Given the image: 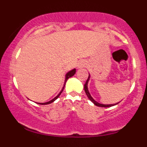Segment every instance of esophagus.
Instances as JSON below:
<instances>
[{
	"instance_id": "esophagus-1",
	"label": "esophagus",
	"mask_w": 147,
	"mask_h": 147,
	"mask_svg": "<svg viewBox=\"0 0 147 147\" xmlns=\"http://www.w3.org/2000/svg\"><path fill=\"white\" fill-rule=\"evenodd\" d=\"M86 65V63L84 61H81L78 63V65H77V66H78V68H84V67H85Z\"/></svg>"
}]
</instances>
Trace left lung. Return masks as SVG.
Listing matches in <instances>:
<instances>
[{"mask_svg": "<svg viewBox=\"0 0 147 147\" xmlns=\"http://www.w3.org/2000/svg\"><path fill=\"white\" fill-rule=\"evenodd\" d=\"M90 74H89V76H88V78L87 81L86 82L85 84H84V90H85V92L86 94L87 97H88V99H90V100L94 104H95V106H99V107H106V108H108V107H111V106H113L115 105H116V104H117L118 103H116V104H100V103L97 102V101H95V99L92 98V96L90 95V92H89V90H88V82L89 80H90Z\"/></svg>", "mask_w": 147, "mask_h": 147, "instance_id": "8db88e82", "label": "left lung"}]
</instances>
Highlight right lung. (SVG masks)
Listing matches in <instances>:
<instances>
[{"mask_svg":"<svg viewBox=\"0 0 147 147\" xmlns=\"http://www.w3.org/2000/svg\"><path fill=\"white\" fill-rule=\"evenodd\" d=\"M75 72H76V69H75V68H74V69H72V70H70V71L68 72H67L66 74H65V81H64V84H63V88H62L61 90L60 91V92H59V93L58 95H57L56 96V97H55V98H54V99H52V100L49 101V102H45V103H37V104H41V105H46V104H51V103H52V102H55V101L56 100V99H57V98H58L59 97V95H61V92H63V88H64V86H65V83H66L67 80H68V79L69 78H70V77H72V76H73L74 75H75Z\"/></svg>","mask_w":147,"mask_h":147,"instance_id":"1","label":"right lung"}]
</instances>
